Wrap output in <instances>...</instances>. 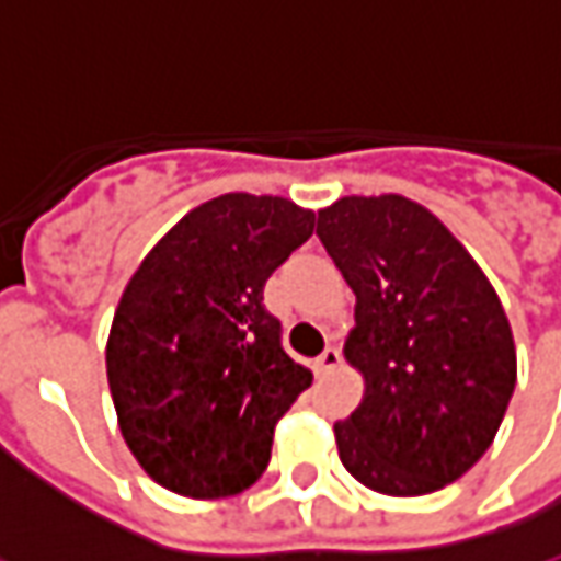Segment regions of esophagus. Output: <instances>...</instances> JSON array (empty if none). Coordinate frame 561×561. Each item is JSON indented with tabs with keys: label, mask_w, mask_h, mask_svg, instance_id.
I'll use <instances>...</instances> for the list:
<instances>
[{
	"label": "esophagus",
	"mask_w": 561,
	"mask_h": 561,
	"mask_svg": "<svg viewBox=\"0 0 561 561\" xmlns=\"http://www.w3.org/2000/svg\"><path fill=\"white\" fill-rule=\"evenodd\" d=\"M340 362H343L340 348L328 346L324 352H321L319 358H316V374H331V370H336V367H340Z\"/></svg>",
	"instance_id": "34e87169"
}]
</instances>
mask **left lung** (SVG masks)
<instances>
[{
    "label": "left lung",
    "mask_w": 561,
    "mask_h": 561,
    "mask_svg": "<svg viewBox=\"0 0 561 561\" xmlns=\"http://www.w3.org/2000/svg\"><path fill=\"white\" fill-rule=\"evenodd\" d=\"M316 233L355 291L343 355L364 398L334 425L343 468L398 499L456 483L492 446L516 386L492 282L437 215L401 194L336 199Z\"/></svg>",
    "instance_id": "obj_1"
}]
</instances>
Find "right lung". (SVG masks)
Segmentation results:
<instances>
[{"mask_svg": "<svg viewBox=\"0 0 561 561\" xmlns=\"http://www.w3.org/2000/svg\"><path fill=\"white\" fill-rule=\"evenodd\" d=\"M285 197L221 194L145 254L112 319L105 374L145 473L185 499H227L267 471L273 431L312 374L282 348L264 285L312 237Z\"/></svg>", "mask_w": 561, "mask_h": 561, "instance_id": "obj_1", "label": "right lung"}]
</instances>
